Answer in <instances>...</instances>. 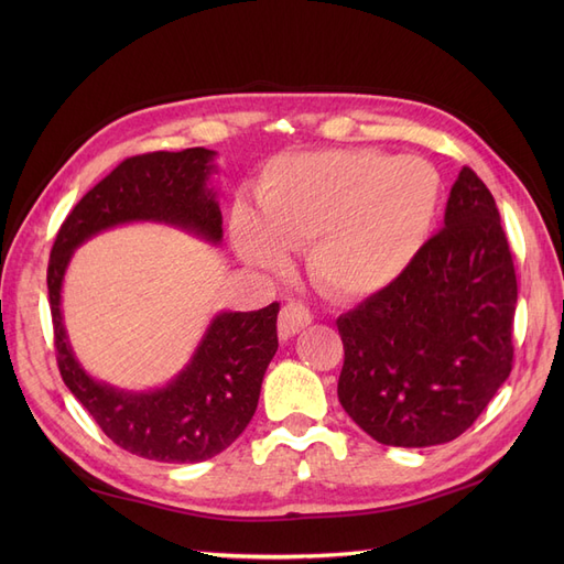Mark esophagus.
Returning <instances> with one entry per match:
<instances>
[{"mask_svg": "<svg viewBox=\"0 0 564 564\" xmlns=\"http://www.w3.org/2000/svg\"><path fill=\"white\" fill-rule=\"evenodd\" d=\"M313 322V315L311 311L305 308L303 303H286L284 308L280 311V319H278V329H280V336L282 338H289V336H296L301 329L308 327V324Z\"/></svg>", "mask_w": 564, "mask_h": 564, "instance_id": "esophagus-1", "label": "esophagus"}]
</instances>
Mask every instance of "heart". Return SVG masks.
Masks as SVG:
<instances>
[{"label": "heart", "instance_id": "heart-1", "mask_svg": "<svg viewBox=\"0 0 564 564\" xmlns=\"http://www.w3.org/2000/svg\"><path fill=\"white\" fill-rule=\"evenodd\" d=\"M440 176L421 158L336 148L270 160L256 183V216L237 204L230 235L256 268L282 270L286 249L308 247L324 294L360 303L398 284L437 224Z\"/></svg>", "mask_w": 564, "mask_h": 564}]
</instances>
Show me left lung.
<instances>
[{
	"label": "left lung",
	"instance_id": "obj_1",
	"mask_svg": "<svg viewBox=\"0 0 564 564\" xmlns=\"http://www.w3.org/2000/svg\"><path fill=\"white\" fill-rule=\"evenodd\" d=\"M518 280L497 202L470 166L406 275L336 319L338 402L381 445L468 431L513 369Z\"/></svg>",
	"mask_w": 564,
	"mask_h": 564
}]
</instances>
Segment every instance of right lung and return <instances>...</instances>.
Listing matches in <instances>:
<instances>
[{
	"label": "right lung",
	"mask_w": 564,
	"mask_h": 564,
	"mask_svg": "<svg viewBox=\"0 0 564 564\" xmlns=\"http://www.w3.org/2000/svg\"><path fill=\"white\" fill-rule=\"evenodd\" d=\"M214 150L148 152L124 160L67 214L51 249L46 286L56 360L65 386L117 447L164 464H197L230 447L259 404L263 373L278 352L280 303L220 313L191 365L164 388L129 392L91 379L75 360L61 315V286L73 251L100 230L131 220L191 230L220 242L224 218L214 187Z\"/></svg>",
	"instance_id": "1"
}]
</instances>
